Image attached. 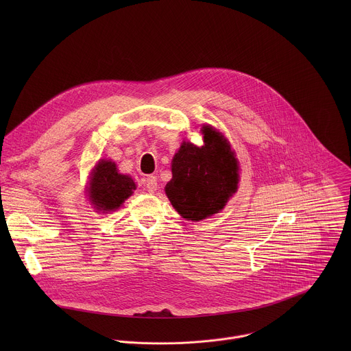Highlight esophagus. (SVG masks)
Returning a JSON list of instances; mask_svg holds the SVG:
<instances>
[{
	"instance_id": "34e87169",
	"label": "esophagus",
	"mask_w": 351,
	"mask_h": 351,
	"mask_svg": "<svg viewBox=\"0 0 351 351\" xmlns=\"http://www.w3.org/2000/svg\"><path fill=\"white\" fill-rule=\"evenodd\" d=\"M143 186L147 189V192L154 193L156 191V177L155 176H147L146 178H143Z\"/></svg>"
}]
</instances>
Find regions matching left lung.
Masks as SVG:
<instances>
[{
  "instance_id": "obj_1",
  "label": "left lung",
  "mask_w": 351,
  "mask_h": 351,
  "mask_svg": "<svg viewBox=\"0 0 351 351\" xmlns=\"http://www.w3.org/2000/svg\"><path fill=\"white\" fill-rule=\"evenodd\" d=\"M204 145L184 142L171 162L173 178L165 192L185 219L199 221L217 213L238 188V160L227 139L202 127Z\"/></svg>"
}]
</instances>
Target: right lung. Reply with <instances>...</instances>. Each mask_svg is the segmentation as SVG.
Segmentation results:
<instances>
[{"label":"right lung","mask_w":351,"mask_h":351,"mask_svg":"<svg viewBox=\"0 0 351 351\" xmlns=\"http://www.w3.org/2000/svg\"><path fill=\"white\" fill-rule=\"evenodd\" d=\"M135 188L132 178L119 174L113 162L101 160L92 174L89 196L97 209L116 210L132 195Z\"/></svg>","instance_id":"obj_1"}]
</instances>
